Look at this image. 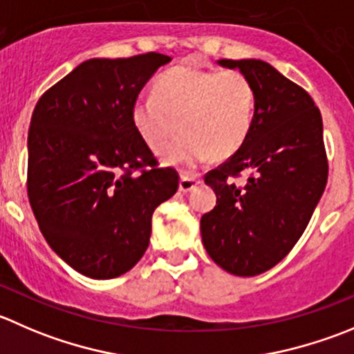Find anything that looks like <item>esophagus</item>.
<instances>
[{
	"label": "esophagus",
	"instance_id": "34e87169",
	"mask_svg": "<svg viewBox=\"0 0 354 354\" xmlns=\"http://www.w3.org/2000/svg\"><path fill=\"white\" fill-rule=\"evenodd\" d=\"M198 183H201V176H198V174L183 173L180 178V192H183L185 194V192L194 190Z\"/></svg>",
	"mask_w": 354,
	"mask_h": 354
}]
</instances>
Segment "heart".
Masks as SVG:
<instances>
[{
  "label": "heart",
  "mask_w": 354,
  "mask_h": 354,
  "mask_svg": "<svg viewBox=\"0 0 354 354\" xmlns=\"http://www.w3.org/2000/svg\"><path fill=\"white\" fill-rule=\"evenodd\" d=\"M256 91L245 74L235 68L211 71L180 65L160 75L156 95L133 104L131 118L143 142L167 162L194 167L209 156L218 159L242 149L254 121Z\"/></svg>",
  "instance_id": "b5f03b06"
}]
</instances>
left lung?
<instances>
[{
    "label": "left lung",
    "instance_id": "8db88e82",
    "mask_svg": "<svg viewBox=\"0 0 354 354\" xmlns=\"http://www.w3.org/2000/svg\"><path fill=\"white\" fill-rule=\"evenodd\" d=\"M218 64L250 79L256 107L242 149L204 176L218 201L201 218L202 242L223 270L254 277L292 250L324 194V122L308 91L266 62ZM240 176L243 185L234 183Z\"/></svg>",
    "mask_w": 354,
    "mask_h": 354
}]
</instances>
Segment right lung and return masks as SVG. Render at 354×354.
<instances>
[{"label":"right lung","mask_w":354,"mask_h":354,"mask_svg":"<svg viewBox=\"0 0 354 354\" xmlns=\"http://www.w3.org/2000/svg\"><path fill=\"white\" fill-rule=\"evenodd\" d=\"M162 53L91 58L37 100L29 128L27 195L41 233L75 272L115 279L142 259L152 214L180 185L133 124V104Z\"/></svg>","instance_id":"add662e5"}]
</instances>
